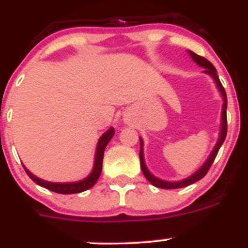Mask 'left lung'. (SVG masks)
Masks as SVG:
<instances>
[{"instance_id":"obj_1","label":"left lung","mask_w":248,"mask_h":248,"mask_svg":"<svg viewBox=\"0 0 248 248\" xmlns=\"http://www.w3.org/2000/svg\"><path fill=\"white\" fill-rule=\"evenodd\" d=\"M189 54H190V57L192 58V61H194L196 64L200 65V67H202V68H205L203 73L209 74L212 79H214V82L216 83V87H217L218 92H220L221 97H222L223 104H222V111H221L220 133H218L217 143L215 144L214 149H212V151H211V154H210L209 157L206 159L205 163L201 165V168L199 169V170H196V171H195L192 175H190L189 177H186V179H184V180H180V181L161 180V179H159V177H156L155 175H153L150 171H149V169L146 168V165H145V160H144V149H143L144 148V141H143V139L140 138V154H139V156H140V166H141V171H143L144 176L148 179V181L151 184V185L156 186V187H160V189H180V187H185V186H189V185H191V184L199 181L200 179H202V177L205 176L206 174H207L209 169L211 168L215 157H216V155H217L218 150H220L221 145H222L223 141H225V138H226V134H227V117H226L227 97H226V92H225V89H223V87H222V84H221L220 79H218L217 71H216V68L212 65V63L209 62V61H207L206 58H203V57L198 56V54L194 53V52H191V50H189Z\"/></svg>"}]
</instances>
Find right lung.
Listing matches in <instances>:
<instances>
[{
	"mask_svg": "<svg viewBox=\"0 0 248 248\" xmlns=\"http://www.w3.org/2000/svg\"><path fill=\"white\" fill-rule=\"evenodd\" d=\"M114 137V128H109L108 130L105 131L104 134L99 138V141L97 144V149H95V157H94V165L93 170L88 176L83 179V180L76 181V183H50V181L42 180L33 175L28 170L26 166H23L27 172L28 176L37 184V185L42 186L45 189L50 190V191L58 192V194H78V192H83L85 190L93 187L94 184L97 183L98 179L102 172V166H103V156H104V150L105 146L108 145V143Z\"/></svg>",
	"mask_w": 248,
	"mask_h": 248,
	"instance_id": "add662e5",
	"label": "right lung"
}]
</instances>
